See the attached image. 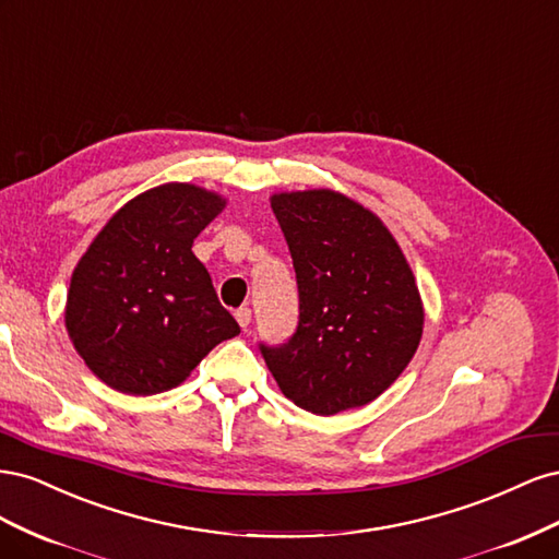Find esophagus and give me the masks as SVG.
<instances>
[{
    "label": "esophagus",
    "mask_w": 559,
    "mask_h": 559,
    "mask_svg": "<svg viewBox=\"0 0 559 559\" xmlns=\"http://www.w3.org/2000/svg\"><path fill=\"white\" fill-rule=\"evenodd\" d=\"M235 319H238V324L242 326V329H247L249 324H251V310L245 306V308H240V310H235Z\"/></svg>",
    "instance_id": "34e87169"
}]
</instances>
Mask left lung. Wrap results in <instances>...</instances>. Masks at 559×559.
I'll return each mask as SVG.
<instances>
[{"instance_id": "8db88e82", "label": "left lung", "mask_w": 559, "mask_h": 559, "mask_svg": "<svg viewBox=\"0 0 559 559\" xmlns=\"http://www.w3.org/2000/svg\"><path fill=\"white\" fill-rule=\"evenodd\" d=\"M289 245L300 314L289 343L261 345L282 394L314 415L376 401L411 364L425 306L378 214L331 189L270 195Z\"/></svg>"}]
</instances>
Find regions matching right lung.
<instances>
[{"label":"right lung","mask_w":559,"mask_h":559,"mask_svg":"<svg viewBox=\"0 0 559 559\" xmlns=\"http://www.w3.org/2000/svg\"><path fill=\"white\" fill-rule=\"evenodd\" d=\"M224 207L226 198L202 186L160 183L128 200L79 259L64 326L116 392H167L240 333L191 249Z\"/></svg>","instance_id":"1"}]
</instances>
